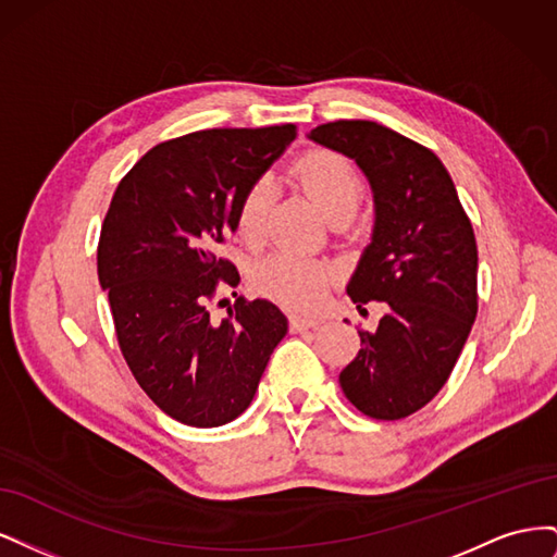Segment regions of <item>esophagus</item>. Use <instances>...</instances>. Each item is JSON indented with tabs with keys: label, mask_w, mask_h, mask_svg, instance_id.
Masks as SVG:
<instances>
[{
	"label": "esophagus",
	"mask_w": 557,
	"mask_h": 557,
	"mask_svg": "<svg viewBox=\"0 0 557 557\" xmlns=\"http://www.w3.org/2000/svg\"><path fill=\"white\" fill-rule=\"evenodd\" d=\"M290 330L293 332H305V330H311V327H318L323 320L320 318H305V315H290Z\"/></svg>",
	"instance_id": "1"
}]
</instances>
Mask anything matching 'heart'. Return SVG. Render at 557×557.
Returning <instances> with one entry per match:
<instances>
[{"label": "heart", "instance_id": "obj_1", "mask_svg": "<svg viewBox=\"0 0 557 557\" xmlns=\"http://www.w3.org/2000/svg\"><path fill=\"white\" fill-rule=\"evenodd\" d=\"M293 172L332 223L350 221L356 215L364 197V183L356 164L346 156L327 148H313L297 158ZM274 197L276 183L267 174L252 181L239 197L237 211H234V230L244 244L258 246L264 239ZM332 281V264L299 258L293 252H274L252 269V283L258 293L288 309H313L325 297Z\"/></svg>", "mask_w": 557, "mask_h": 557}]
</instances>
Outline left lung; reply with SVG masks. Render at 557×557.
I'll return each instance as SVG.
<instances>
[{
    "label": "left lung",
    "mask_w": 557,
    "mask_h": 557,
    "mask_svg": "<svg viewBox=\"0 0 557 557\" xmlns=\"http://www.w3.org/2000/svg\"><path fill=\"white\" fill-rule=\"evenodd\" d=\"M309 137L358 162L372 183V244L348 283L352 305L385 301L374 332L339 374L369 418L423 409L448 381L479 311L474 230L450 174L430 148L372 121H334Z\"/></svg>",
    "instance_id": "obj_1"
}]
</instances>
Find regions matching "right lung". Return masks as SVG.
Instances as JSON below:
<instances>
[{
	"label": "right lung",
	"mask_w": 557,
	"mask_h": 557,
	"mask_svg": "<svg viewBox=\"0 0 557 557\" xmlns=\"http://www.w3.org/2000/svg\"><path fill=\"white\" fill-rule=\"evenodd\" d=\"M295 134L293 123L185 134L150 148L113 193L97 274L117 346L141 391L183 425L218 428L242 416L288 332L267 299L239 295L223 320L209 305L223 283H239L221 256L239 197Z\"/></svg>",
	"instance_id": "1"
}]
</instances>
